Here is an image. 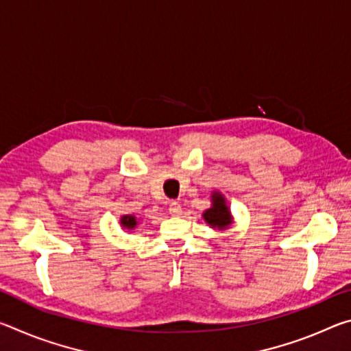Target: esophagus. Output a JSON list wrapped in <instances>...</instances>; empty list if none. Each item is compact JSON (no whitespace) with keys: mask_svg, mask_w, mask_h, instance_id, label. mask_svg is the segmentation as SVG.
<instances>
[{"mask_svg":"<svg viewBox=\"0 0 351 351\" xmlns=\"http://www.w3.org/2000/svg\"><path fill=\"white\" fill-rule=\"evenodd\" d=\"M181 212H182V209H181V204H180V203H176V201H171L170 206H169V213H170V215H173V217H180V215H181Z\"/></svg>","mask_w":351,"mask_h":351,"instance_id":"1","label":"esophagus"}]
</instances>
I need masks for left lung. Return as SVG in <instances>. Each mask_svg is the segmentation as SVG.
I'll list each match as a JSON object with an SVG mask.
<instances>
[{"label": "left lung", "instance_id": "1", "mask_svg": "<svg viewBox=\"0 0 351 351\" xmlns=\"http://www.w3.org/2000/svg\"><path fill=\"white\" fill-rule=\"evenodd\" d=\"M203 218L206 223L213 229L224 230L232 224V215L228 204H226V198L219 192L212 193V207L203 213Z\"/></svg>", "mask_w": 351, "mask_h": 351}]
</instances>
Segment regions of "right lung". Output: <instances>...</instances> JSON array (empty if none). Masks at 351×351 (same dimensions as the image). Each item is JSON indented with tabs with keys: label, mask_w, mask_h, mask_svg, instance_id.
<instances>
[{
	"label": "right lung",
	"mask_w": 351,
	"mask_h": 351,
	"mask_svg": "<svg viewBox=\"0 0 351 351\" xmlns=\"http://www.w3.org/2000/svg\"><path fill=\"white\" fill-rule=\"evenodd\" d=\"M121 226L123 229H134L138 226V221H136V217L133 215H123L121 218Z\"/></svg>",
	"instance_id": "add662e5"
}]
</instances>
